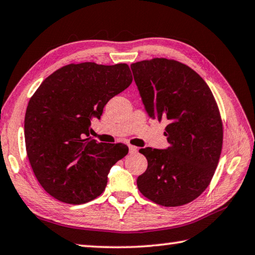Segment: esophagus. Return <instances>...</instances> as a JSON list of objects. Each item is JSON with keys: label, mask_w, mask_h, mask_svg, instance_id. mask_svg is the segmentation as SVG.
<instances>
[{"label": "esophagus", "mask_w": 255, "mask_h": 255, "mask_svg": "<svg viewBox=\"0 0 255 255\" xmlns=\"http://www.w3.org/2000/svg\"><path fill=\"white\" fill-rule=\"evenodd\" d=\"M137 150H138V148L136 147V146L129 145V153H130V154H135V153H137Z\"/></svg>", "instance_id": "1"}]
</instances>
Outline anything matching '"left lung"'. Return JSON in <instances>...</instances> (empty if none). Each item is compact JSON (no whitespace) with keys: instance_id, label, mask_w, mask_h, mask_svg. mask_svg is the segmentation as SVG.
I'll list each match as a JSON object with an SVG mask.
<instances>
[{"instance_id":"8db88e82","label":"left lung","mask_w":255,"mask_h":255,"mask_svg":"<svg viewBox=\"0 0 255 255\" xmlns=\"http://www.w3.org/2000/svg\"><path fill=\"white\" fill-rule=\"evenodd\" d=\"M149 118L166 120L165 149H139L147 170L138 176L143 195L165 207L189 204L208 187L221 156L223 125L206 82L184 64L166 58L130 65Z\"/></svg>"}]
</instances>
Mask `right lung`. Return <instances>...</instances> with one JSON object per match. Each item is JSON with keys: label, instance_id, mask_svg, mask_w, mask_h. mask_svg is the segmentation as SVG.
Segmentation results:
<instances>
[{"label": "right lung", "instance_id": "1", "mask_svg": "<svg viewBox=\"0 0 255 255\" xmlns=\"http://www.w3.org/2000/svg\"><path fill=\"white\" fill-rule=\"evenodd\" d=\"M131 82L127 64H71L34 92L24 117L25 147L34 175L50 196L81 205L105 191L110 169L128 147L98 143L89 137L90 127Z\"/></svg>", "mask_w": 255, "mask_h": 255}]
</instances>
